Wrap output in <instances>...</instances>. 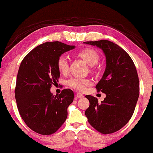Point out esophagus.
<instances>
[{"label": "esophagus", "mask_w": 153, "mask_h": 153, "mask_svg": "<svg viewBox=\"0 0 153 153\" xmlns=\"http://www.w3.org/2000/svg\"><path fill=\"white\" fill-rule=\"evenodd\" d=\"M75 97H77V98H82V97H84V95L82 94V93H78L76 95H75Z\"/></svg>", "instance_id": "1"}]
</instances>
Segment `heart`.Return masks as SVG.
Segmentation results:
<instances>
[{"label": "heart", "instance_id": "heart-1", "mask_svg": "<svg viewBox=\"0 0 153 153\" xmlns=\"http://www.w3.org/2000/svg\"><path fill=\"white\" fill-rule=\"evenodd\" d=\"M78 56L85 61L89 65H96L99 60L98 54L92 49H84L78 53ZM57 65L59 71L62 74H66L69 69V58L66 55H62L59 57L57 61ZM91 80L87 78H71L68 80V85L70 87L74 88L77 91H82L86 88V86L91 84Z\"/></svg>", "mask_w": 153, "mask_h": 153}]
</instances>
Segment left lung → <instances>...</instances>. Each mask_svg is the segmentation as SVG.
I'll use <instances>...</instances> for the list:
<instances>
[{"instance_id": "obj_1", "label": "left lung", "mask_w": 153, "mask_h": 153, "mask_svg": "<svg viewBox=\"0 0 153 153\" xmlns=\"http://www.w3.org/2000/svg\"><path fill=\"white\" fill-rule=\"evenodd\" d=\"M84 43L100 48L106 59V67L95 88L106 95L98 103L96 97L86 95L90 106L85 110L88 122L102 134L120 130L131 118L139 97L137 70L129 55L117 44L106 40Z\"/></svg>"}]
</instances>
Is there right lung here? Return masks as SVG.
I'll use <instances>...</instances> for the list:
<instances>
[{
    "mask_svg": "<svg viewBox=\"0 0 153 153\" xmlns=\"http://www.w3.org/2000/svg\"><path fill=\"white\" fill-rule=\"evenodd\" d=\"M75 48L61 42H47L35 48L22 60L15 96L22 119L37 133L51 135L67 118L68 108L73 102L74 93L65 89L55 95L51 88L60 78L58 58Z\"/></svg>",
    "mask_w": 153,
    "mask_h": 153,
    "instance_id": "right-lung-1",
    "label": "right lung"
}]
</instances>
